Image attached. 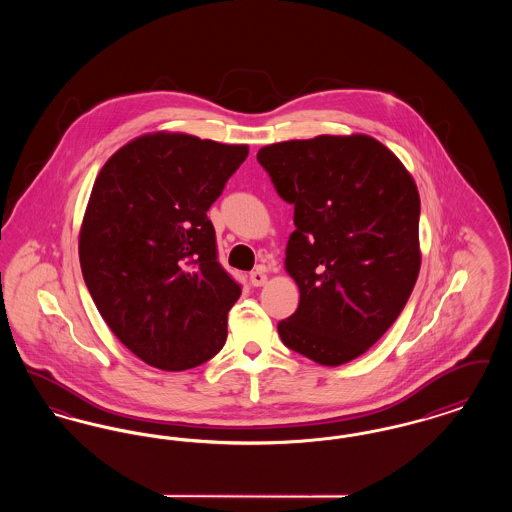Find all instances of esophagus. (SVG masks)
Instances as JSON below:
<instances>
[{"instance_id": "esophagus-1", "label": "esophagus", "mask_w": 512, "mask_h": 512, "mask_svg": "<svg viewBox=\"0 0 512 512\" xmlns=\"http://www.w3.org/2000/svg\"><path fill=\"white\" fill-rule=\"evenodd\" d=\"M249 282H251V286H255V288L265 286V284H267V274H265V270H263V268L253 270V272L249 274Z\"/></svg>"}]
</instances>
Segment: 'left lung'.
I'll use <instances>...</instances> for the list:
<instances>
[{
	"label": "left lung",
	"instance_id": "8db88e82",
	"mask_svg": "<svg viewBox=\"0 0 512 512\" xmlns=\"http://www.w3.org/2000/svg\"><path fill=\"white\" fill-rule=\"evenodd\" d=\"M257 161L293 205L286 270L301 297L278 334L318 365L349 363L386 334L418 278L414 180L363 134L272 144Z\"/></svg>",
	"mask_w": 512,
	"mask_h": 512
}]
</instances>
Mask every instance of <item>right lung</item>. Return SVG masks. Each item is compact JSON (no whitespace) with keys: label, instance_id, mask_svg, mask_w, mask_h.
Returning <instances> with one entry per match:
<instances>
[{"label":"right lung","instance_id":"right-lung-1","mask_svg":"<svg viewBox=\"0 0 512 512\" xmlns=\"http://www.w3.org/2000/svg\"><path fill=\"white\" fill-rule=\"evenodd\" d=\"M188 134H147L96 178L80 267L99 315L144 363L188 370L213 359L242 286L222 268L209 207L247 157Z\"/></svg>","mask_w":512,"mask_h":512}]
</instances>
